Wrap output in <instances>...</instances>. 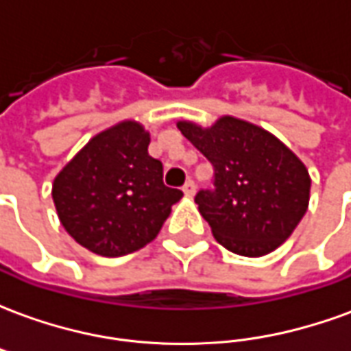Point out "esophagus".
Returning a JSON list of instances; mask_svg holds the SVG:
<instances>
[{"mask_svg": "<svg viewBox=\"0 0 351 351\" xmlns=\"http://www.w3.org/2000/svg\"><path fill=\"white\" fill-rule=\"evenodd\" d=\"M182 191L186 193V195H193L195 193V182L193 180H186V184L182 186Z\"/></svg>", "mask_w": 351, "mask_h": 351, "instance_id": "1", "label": "esophagus"}]
</instances>
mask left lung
<instances>
[{"label":"left lung","instance_id":"obj_1","mask_svg":"<svg viewBox=\"0 0 351 351\" xmlns=\"http://www.w3.org/2000/svg\"><path fill=\"white\" fill-rule=\"evenodd\" d=\"M178 130L214 169L213 188L195 195L214 239L246 258L276 250L308 208L302 161L269 131L233 116L208 130L178 122Z\"/></svg>","mask_w":351,"mask_h":351}]
</instances>
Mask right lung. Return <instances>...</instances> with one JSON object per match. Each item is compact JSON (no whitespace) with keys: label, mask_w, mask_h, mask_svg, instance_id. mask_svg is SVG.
Wrapping results in <instances>:
<instances>
[{"label":"right lung","mask_w":351,"mask_h":351,"mask_svg":"<svg viewBox=\"0 0 351 351\" xmlns=\"http://www.w3.org/2000/svg\"><path fill=\"white\" fill-rule=\"evenodd\" d=\"M148 145L143 125L118 123L95 135L56 176L58 216L80 246L120 258L158 237L182 191L163 184V165Z\"/></svg>","instance_id":"right-lung-1"}]
</instances>
